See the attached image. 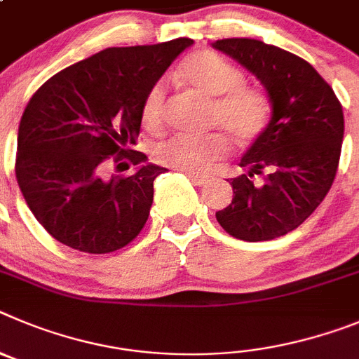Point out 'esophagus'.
I'll use <instances>...</instances> for the list:
<instances>
[{"label":"esophagus","instance_id":"34e87169","mask_svg":"<svg viewBox=\"0 0 359 359\" xmlns=\"http://www.w3.org/2000/svg\"><path fill=\"white\" fill-rule=\"evenodd\" d=\"M186 175L189 177V179H191L196 186H203V184L209 182V177H205V175H196V173H191V172H186Z\"/></svg>","mask_w":359,"mask_h":359}]
</instances>
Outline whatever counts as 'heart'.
I'll return each instance as SVG.
<instances>
[{"label":"heart","instance_id":"b5f03b06","mask_svg":"<svg viewBox=\"0 0 359 359\" xmlns=\"http://www.w3.org/2000/svg\"><path fill=\"white\" fill-rule=\"evenodd\" d=\"M180 73L187 86L215 100L211 127L225 130L236 144L247 147L266 130L272 103L263 89L245 83V73L240 67L212 51H196L187 57ZM164 105V83L157 82L148 89L141 107V118L148 128L161 127ZM225 134L172 135L154 148V159L182 172L202 173L229 154L231 144Z\"/></svg>","mask_w":359,"mask_h":359}]
</instances>
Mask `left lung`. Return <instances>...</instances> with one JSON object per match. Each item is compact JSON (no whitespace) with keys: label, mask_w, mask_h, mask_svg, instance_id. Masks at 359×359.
<instances>
[{"label":"left lung","mask_w":359,"mask_h":359,"mask_svg":"<svg viewBox=\"0 0 359 359\" xmlns=\"http://www.w3.org/2000/svg\"><path fill=\"white\" fill-rule=\"evenodd\" d=\"M212 48L254 73L272 103L266 130L240 161L247 173L231 179L234 196L216 219L238 240H276L309 218L331 189L344 140L341 103L290 51L256 39H222Z\"/></svg>","instance_id":"1"}]
</instances>
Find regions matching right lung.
I'll return each instance as SVG.
<instances>
[{"label": "right lung", "instance_id": "1", "mask_svg": "<svg viewBox=\"0 0 359 359\" xmlns=\"http://www.w3.org/2000/svg\"><path fill=\"white\" fill-rule=\"evenodd\" d=\"M180 37L150 46L107 48L59 71L22 112L15 179L28 208L55 240L87 254L130 243L147 224L154 180L166 172L128 150L141 128L148 89L191 46ZM112 158L138 166L128 177H99Z\"/></svg>", "mask_w": 359, "mask_h": 359}]
</instances>
